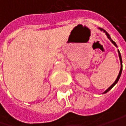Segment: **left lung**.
<instances>
[{
  "label": "left lung",
  "instance_id": "8db88e82",
  "mask_svg": "<svg viewBox=\"0 0 126 126\" xmlns=\"http://www.w3.org/2000/svg\"><path fill=\"white\" fill-rule=\"evenodd\" d=\"M99 29H100L101 31H103L104 33H106V35H107L108 38V39H109L110 41H111V42H112V43H113V44L115 46H116V47H117V45H116V43H115L114 41H113V40H112V39H111V38L110 37V35L107 32H106V31H105L104 29H103V28H99ZM118 56H119V58H120V61H121V70H120V72H119V74H118V77H117V78H116V80H115L114 83H113L112 85H110V87H109V88H108L107 90H106V91L105 92H103V93H107V92H108V91H110V89H111V88H113V86H114V85H115V84H116L117 83H118V81L119 78H120V77H121V73H122V67H123V65H122V58H121V53H120V51H119V50H118Z\"/></svg>",
  "mask_w": 126,
  "mask_h": 126
}]
</instances>
